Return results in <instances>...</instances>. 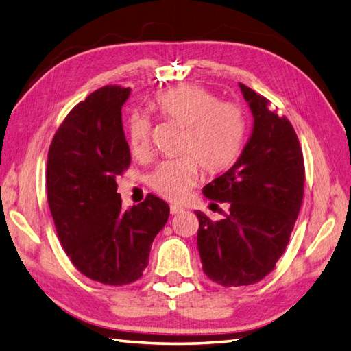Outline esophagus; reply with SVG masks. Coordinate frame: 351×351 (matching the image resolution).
<instances>
[{
    "label": "esophagus",
    "instance_id": "obj_1",
    "mask_svg": "<svg viewBox=\"0 0 351 351\" xmlns=\"http://www.w3.org/2000/svg\"><path fill=\"white\" fill-rule=\"evenodd\" d=\"M169 210H171V213H173V215H176V213H180V212H183V210H184V207H182V206H177V204H171Z\"/></svg>",
    "mask_w": 351,
    "mask_h": 351
}]
</instances>
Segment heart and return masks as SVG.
Segmentation results:
<instances>
[{
	"label": "heart",
	"instance_id": "obj_1",
	"mask_svg": "<svg viewBox=\"0 0 351 351\" xmlns=\"http://www.w3.org/2000/svg\"><path fill=\"white\" fill-rule=\"evenodd\" d=\"M154 104L160 115L184 125L182 152L165 159L149 174L148 183L160 197L180 202L197 182L199 163L210 174L223 173L239 156L245 136L244 113L232 103H221L202 86L183 84L160 92ZM152 123L134 112L127 123V141L136 157L148 153Z\"/></svg>",
	"mask_w": 351,
	"mask_h": 351
}]
</instances>
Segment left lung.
<instances>
[{"label": "left lung", "instance_id": "left-lung-1", "mask_svg": "<svg viewBox=\"0 0 351 351\" xmlns=\"http://www.w3.org/2000/svg\"><path fill=\"white\" fill-rule=\"evenodd\" d=\"M239 88L253 115V130L234 165L203 188L228 203L212 221L197 210V245L206 276L223 286H245L274 269L288 245L304 194V162L294 127L269 110V101Z\"/></svg>", "mask_w": 351, "mask_h": 351}]
</instances>
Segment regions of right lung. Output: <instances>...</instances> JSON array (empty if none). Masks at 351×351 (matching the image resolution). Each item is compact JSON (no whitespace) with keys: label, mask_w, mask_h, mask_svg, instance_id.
<instances>
[{"label":"right lung","mask_w":351,"mask_h":351,"mask_svg":"<svg viewBox=\"0 0 351 351\" xmlns=\"http://www.w3.org/2000/svg\"><path fill=\"white\" fill-rule=\"evenodd\" d=\"M130 89L104 86L78 103L56 132L47 160V197L57 234L74 267L121 286L144 273L169 217L153 194L123 209L117 177L130 165L121 109Z\"/></svg>","instance_id":"obj_1"}]
</instances>
